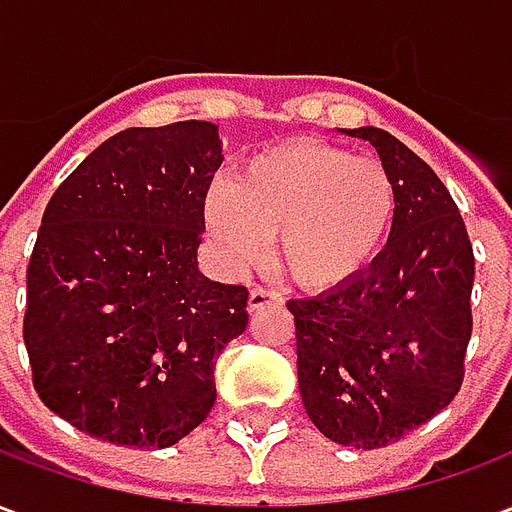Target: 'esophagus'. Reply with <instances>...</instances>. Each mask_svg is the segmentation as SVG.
<instances>
[{"mask_svg": "<svg viewBox=\"0 0 512 512\" xmlns=\"http://www.w3.org/2000/svg\"><path fill=\"white\" fill-rule=\"evenodd\" d=\"M271 304H282V296H279L277 290L255 288L249 293V312L263 310V307H271Z\"/></svg>", "mask_w": 512, "mask_h": 512, "instance_id": "1", "label": "esophagus"}]
</instances>
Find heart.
Returning a JSON list of instances; mask_svg holds the SVG:
<instances>
[{"mask_svg":"<svg viewBox=\"0 0 512 512\" xmlns=\"http://www.w3.org/2000/svg\"><path fill=\"white\" fill-rule=\"evenodd\" d=\"M395 216V183L373 156L321 139H290L249 156L233 186L205 197V230L233 266H257L277 238L279 268L307 290L354 279Z\"/></svg>","mask_w":512,"mask_h":512,"instance_id":"1","label":"heart"}]
</instances>
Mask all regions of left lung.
I'll return each mask as SVG.
<instances>
[{"label":"left lung","instance_id":"left-lung-1","mask_svg":"<svg viewBox=\"0 0 512 512\" xmlns=\"http://www.w3.org/2000/svg\"><path fill=\"white\" fill-rule=\"evenodd\" d=\"M348 136L376 147L395 183V219L367 271L288 301L299 389L326 439L378 450L450 406L472 337L474 252L439 175L381 128Z\"/></svg>","mask_w":512,"mask_h":512}]
</instances>
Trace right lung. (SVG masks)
Here are the masks:
<instances>
[{
  "label": "right lung",
  "mask_w": 512,
  "mask_h": 512,
  "mask_svg": "<svg viewBox=\"0 0 512 512\" xmlns=\"http://www.w3.org/2000/svg\"><path fill=\"white\" fill-rule=\"evenodd\" d=\"M219 128H126L46 205L27 266V345L40 400L95 439L172 447L208 417L213 367L246 332L244 285L202 277Z\"/></svg>",
  "instance_id": "obj_1"
}]
</instances>
